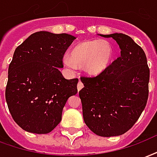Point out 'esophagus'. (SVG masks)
<instances>
[{
    "label": "esophagus",
    "mask_w": 157,
    "mask_h": 157,
    "mask_svg": "<svg viewBox=\"0 0 157 157\" xmlns=\"http://www.w3.org/2000/svg\"><path fill=\"white\" fill-rule=\"evenodd\" d=\"M83 86H84V85H83V83H82V82H81V81H79L78 84H77V90H78V91H79V90H82V88H83Z\"/></svg>",
    "instance_id": "34e87169"
}]
</instances>
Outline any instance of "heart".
<instances>
[{
  "mask_svg": "<svg viewBox=\"0 0 157 157\" xmlns=\"http://www.w3.org/2000/svg\"><path fill=\"white\" fill-rule=\"evenodd\" d=\"M113 52L112 45L108 40H88L76 45L72 49L71 56H64L63 63L71 69L85 65L89 74L97 75L109 67Z\"/></svg>",
  "mask_w": 157,
  "mask_h": 157,
  "instance_id": "heart-1",
  "label": "heart"
}]
</instances>
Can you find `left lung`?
<instances>
[{"instance_id":"obj_1","label":"left lung","mask_w":157,"mask_h":157,"mask_svg":"<svg viewBox=\"0 0 157 157\" xmlns=\"http://www.w3.org/2000/svg\"><path fill=\"white\" fill-rule=\"evenodd\" d=\"M101 36L112 37L121 56L96 76H82L79 96L86 125L110 137L126 133L139 119L148 99L150 69L142 48L127 35Z\"/></svg>"}]
</instances>
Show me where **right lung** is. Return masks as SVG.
Segmentation results:
<instances>
[{"label":"right lung","mask_w":157,"mask_h":157,"mask_svg":"<svg viewBox=\"0 0 157 157\" xmlns=\"http://www.w3.org/2000/svg\"><path fill=\"white\" fill-rule=\"evenodd\" d=\"M75 39L66 33L38 31L17 47L8 68L6 101L23 130L46 134L61 122L67 101L77 93L78 79L67 80L59 71Z\"/></svg>","instance_id":"add662e5"}]
</instances>
